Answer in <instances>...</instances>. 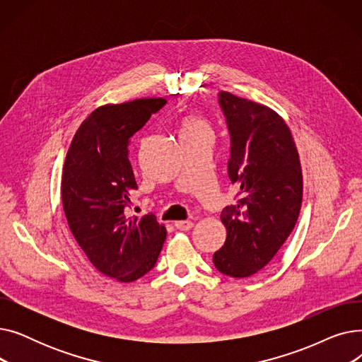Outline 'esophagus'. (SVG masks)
I'll return each instance as SVG.
<instances>
[{
  "mask_svg": "<svg viewBox=\"0 0 362 362\" xmlns=\"http://www.w3.org/2000/svg\"><path fill=\"white\" fill-rule=\"evenodd\" d=\"M175 226L179 230H191L194 227V223L189 220H179V221H175Z\"/></svg>",
  "mask_w": 362,
  "mask_h": 362,
  "instance_id": "1",
  "label": "esophagus"
}]
</instances>
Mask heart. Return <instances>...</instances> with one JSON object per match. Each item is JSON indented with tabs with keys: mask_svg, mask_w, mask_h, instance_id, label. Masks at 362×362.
Masks as SVG:
<instances>
[{
	"mask_svg": "<svg viewBox=\"0 0 362 362\" xmlns=\"http://www.w3.org/2000/svg\"><path fill=\"white\" fill-rule=\"evenodd\" d=\"M199 129H206V124L194 116L185 117L182 122V130H199Z\"/></svg>",
	"mask_w": 362,
	"mask_h": 362,
	"instance_id": "heart-1",
	"label": "heart"
}]
</instances>
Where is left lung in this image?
<instances>
[{"label": "left lung", "mask_w": 362, "mask_h": 362, "mask_svg": "<svg viewBox=\"0 0 362 362\" xmlns=\"http://www.w3.org/2000/svg\"><path fill=\"white\" fill-rule=\"evenodd\" d=\"M230 132L229 177L239 199L221 211L227 236L216 269L243 279L267 265L292 233L302 204V168L286 122L267 105L221 90Z\"/></svg>", "instance_id": "1"}]
</instances>
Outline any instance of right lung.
<instances>
[{
	"label": "right lung",
	"instance_id": "add662e5",
	"mask_svg": "<svg viewBox=\"0 0 362 362\" xmlns=\"http://www.w3.org/2000/svg\"><path fill=\"white\" fill-rule=\"evenodd\" d=\"M165 103L139 98L98 107L74 133L66 156L62 201L69 229L93 267L120 283L154 267L167 236L156 216L124 214L138 189L129 139Z\"/></svg>",
	"mask_w": 362,
	"mask_h": 362
}]
</instances>
